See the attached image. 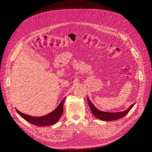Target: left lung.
Returning <instances> with one entry per match:
<instances>
[{
  "instance_id": "1",
  "label": "left lung",
  "mask_w": 152,
  "mask_h": 152,
  "mask_svg": "<svg viewBox=\"0 0 152 152\" xmlns=\"http://www.w3.org/2000/svg\"><path fill=\"white\" fill-rule=\"evenodd\" d=\"M87 102H88L89 106L91 108L92 113H93L94 115L97 117L98 118L100 119L102 121H115L120 119L124 117L125 115L129 112L131 109L133 107L135 103H133L131 105V107L129 108L127 110L122 112H118V113H107V112H103L102 111H99V110L96 108L93 104L91 102L89 99L87 98Z\"/></svg>"
}]
</instances>
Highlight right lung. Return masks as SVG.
<instances>
[{"label":"right lung","mask_w":152,"mask_h":152,"mask_svg":"<svg viewBox=\"0 0 152 152\" xmlns=\"http://www.w3.org/2000/svg\"><path fill=\"white\" fill-rule=\"evenodd\" d=\"M66 98H64L61 102L59 103L58 107L55 109L53 112L43 117H32L28 115L23 114V113L16 110V112L19 113L20 115L25 120L29 123L34 124L37 126H52L56 124L61 118L63 112V103Z\"/></svg>","instance_id":"1"}]
</instances>
